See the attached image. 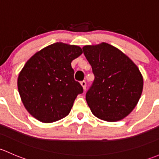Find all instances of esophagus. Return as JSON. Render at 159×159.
<instances>
[{
  "instance_id": "obj_1",
  "label": "esophagus",
  "mask_w": 159,
  "mask_h": 159,
  "mask_svg": "<svg viewBox=\"0 0 159 159\" xmlns=\"http://www.w3.org/2000/svg\"><path fill=\"white\" fill-rule=\"evenodd\" d=\"M80 84H81V86H83V89H84V90H86V82L85 81V80H83V81H82L81 83H80Z\"/></svg>"
}]
</instances>
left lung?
Masks as SVG:
<instances>
[{
    "label": "left lung",
    "mask_w": 159,
    "mask_h": 159,
    "mask_svg": "<svg viewBox=\"0 0 159 159\" xmlns=\"http://www.w3.org/2000/svg\"><path fill=\"white\" fill-rule=\"evenodd\" d=\"M83 50L95 76L86 94L92 112L108 122L124 119L142 95L143 78L139 68L119 49L108 43L85 46Z\"/></svg>",
    "instance_id": "1"
}]
</instances>
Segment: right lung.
Segmentation results:
<instances>
[{
	"mask_svg": "<svg viewBox=\"0 0 159 159\" xmlns=\"http://www.w3.org/2000/svg\"><path fill=\"white\" fill-rule=\"evenodd\" d=\"M83 53L78 46L56 43L36 53L20 73L17 86L26 109L45 123L70 113L83 86L74 80L71 62Z\"/></svg>",
	"mask_w": 159,
	"mask_h": 159,
	"instance_id": "1",
	"label": "right lung"
}]
</instances>
